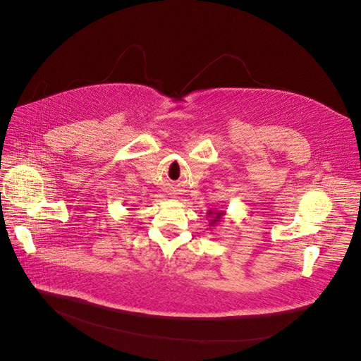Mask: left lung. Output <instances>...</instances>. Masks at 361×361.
Returning <instances> with one entry per match:
<instances>
[{
  "instance_id": "obj_1",
  "label": "left lung",
  "mask_w": 361,
  "mask_h": 361,
  "mask_svg": "<svg viewBox=\"0 0 361 361\" xmlns=\"http://www.w3.org/2000/svg\"><path fill=\"white\" fill-rule=\"evenodd\" d=\"M209 215H212V224L214 223H218V221H220V218L224 215V212H216V214H214L212 211L209 212Z\"/></svg>"
}]
</instances>
